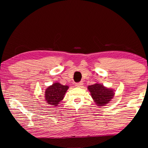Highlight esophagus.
<instances>
[{"label":"esophagus","instance_id":"esophagus-1","mask_svg":"<svg viewBox=\"0 0 148 148\" xmlns=\"http://www.w3.org/2000/svg\"><path fill=\"white\" fill-rule=\"evenodd\" d=\"M83 83L82 82L75 84V86H77V87H79V88L82 87V86H83Z\"/></svg>","mask_w":148,"mask_h":148}]
</instances>
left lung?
<instances>
[{
    "instance_id": "8db88e82",
    "label": "left lung",
    "mask_w": 148,
    "mask_h": 148,
    "mask_svg": "<svg viewBox=\"0 0 148 148\" xmlns=\"http://www.w3.org/2000/svg\"><path fill=\"white\" fill-rule=\"evenodd\" d=\"M88 89L97 106H106L112 99L115 95L112 89L107 88L99 83L88 86Z\"/></svg>"
}]
</instances>
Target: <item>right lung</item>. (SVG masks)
Wrapping results in <instances>:
<instances>
[{
  "label": "right lung",
  "instance_id": "right-lung-1",
  "mask_svg": "<svg viewBox=\"0 0 148 148\" xmlns=\"http://www.w3.org/2000/svg\"><path fill=\"white\" fill-rule=\"evenodd\" d=\"M69 86L62 85L59 83H53L45 91V99L48 104L57 106L59 103L63 100Z\"/></svg>",
  "mask_w": 148,
  "mask_h": 148
}]
</instances>
